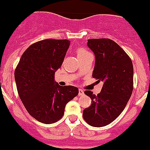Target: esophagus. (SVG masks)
<instances>
[{
  "label": "esophagus",
  "instance_id": "esophagus-1",
  "mask_svg": "<svg viewBox=\"0 0 150 150\" xmlns=\"http://www.w3.org/2000/svg\"><path fill=\"white\" fill-rule=\"evenodd\" d=\"M83 94H84V91L81 89H79V96H82Z\"/></svg>",
  "mask_w": 150,
  "mask_h": 150
}]
</instances>
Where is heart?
I'll use <instances>...</instances> for the list:
<instances>
[{"label": "heart", "mask_w": 150, "mask_h": 150, "mask_svg": "<svg viewBox=\"0 0 150 150\" xmlns=\"http://www.w3.org/2000/svg\"><path fill=\"white\" fill-rule=\"evenodd\" d=\"M76 54H77V56H78L79 58H81V57H85V56L89 55V54H90V53L87 50H86L85 49L82 48V47H79V48L77 49Z\"/></svg>", "instance_id": "1"}]
</instances>
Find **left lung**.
<instances>
[{
	"mask_svg": "<svg viewBox=\"0 0 150 150\" xmlns=\"http://www.w3.org/2000/svg\"><path fill=\"white\" fill-rule=\"evenodd\" d=\"M87 46L96 57L93 77L103 81L100 93L90 90L84 94L92 104L83 111V117L93 127H103L113 122L125 109L133 89V67L127 53L109 38L87 40Z\"/></svg>",
	"mask_w": 150,
	"mask_h": 150,
	"instance_id": "1",
	"label": "left lung"
}]
</instances>
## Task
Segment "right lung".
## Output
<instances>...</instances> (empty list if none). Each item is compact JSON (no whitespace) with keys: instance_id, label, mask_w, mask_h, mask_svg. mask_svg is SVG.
I'll return each mask as SVG.
<instances>
[{"instance_id":"right-lung-1","label":"right lung","mask_w":150,"mask_h":150,"mask_svg":"<svg viewBox=\"0 0 150 150\" xmlns=\"http://www.w3.org/2000/svg\"><path fill=\"white\" fill-rule=\"evenodd\" d=\"M70 46L67 39H45L30 46L14 71L19 96L28 113L44 124L63 116L66 105L79 93L74 86H60L54 73L61 67Z\"/></svg>"}]
</instances>
